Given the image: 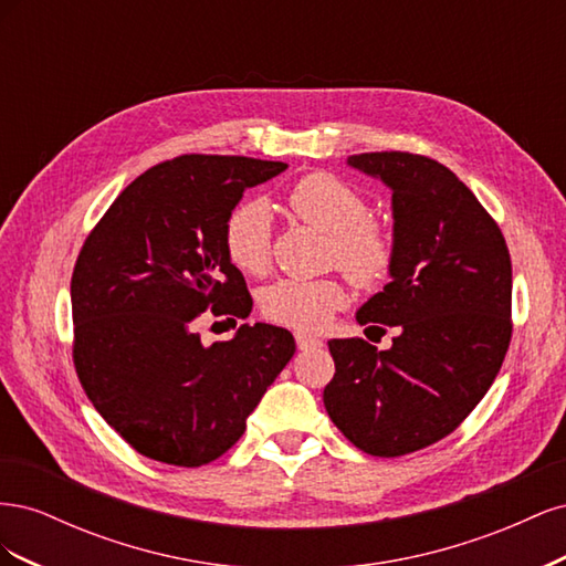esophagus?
<instances>
[{
    "label": "esophagus",
    "instance_id": "obj_1",
    "mask_svg": "<svg viewBox=\"0 0 566 566\" xmlns=\"http://www.w3.org/2000/svg\"><path fill=\"white\" fill-rule=\"evenodd\" d=\"M295 339H297V347H300V352H310V349H318V347H323V339H321V337H316V335H310V333H297V335H295Z\"/></svg>",
    "mask_w": 566,
    "mask_h": 566
}]
</instances>
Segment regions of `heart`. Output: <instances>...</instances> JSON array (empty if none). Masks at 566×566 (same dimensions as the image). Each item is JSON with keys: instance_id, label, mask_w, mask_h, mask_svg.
Wrapping results in <instances>:
<instances>
[{"instance_id": "b5f03b06", "label": "heart", "mask_w": 566, "mask_h": 566, "mask_svg": "<svg viewBox=\"0 0 566 566\" xmlns=\"http://www.w3.org/2000/svg\"><path fill=\"white\" fill-rule=\"evenodd\" d=\"M287 210L314 229L331 235L333 260L356 283L378 281L391 262V235L368 214L366 198L347 181L328 172L302 177L287 191ZM271 214L260 200L241 202L229 214L224 248L233 266L245 273H264L271 260ZM347 302L337 281L273 283L262 295L266 318L300 331H318Z\"/></svg>"}]
</instances>
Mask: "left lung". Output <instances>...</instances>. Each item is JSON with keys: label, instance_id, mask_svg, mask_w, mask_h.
<instances>
[{"label": "left lung", "instance_id": "8db88e82", "mask_svg": "<svg viewBox=\"0 0 566 566\" xmlns=\"http://www.w3.org/2000/svg\"><path fill=\"white\" fill-rule=\"evenodd\" d=\"M347 165L389 188L394 219L389 283L356 321L399 335L389 349L331 339L323 403L356 449L397 458L451 434L493 385L512 335V264L499 224L449 167L401 150Z\"/></svg>", "mask_w": 566, "mask_h": 566}]
</instances>
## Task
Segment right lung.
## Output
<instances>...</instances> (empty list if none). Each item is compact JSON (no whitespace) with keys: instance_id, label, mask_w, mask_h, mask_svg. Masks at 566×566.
<instances>
[{"instance_id":"1","label":"right lung","mask_w":566,"mask_h":566,"mask_svg":"<svg viewBox=\"0 0 566 566\" xmlns=\"http://www.w3.org/2000/svg\"><path fill=\"white\" fill-rule=\"evenodd\" d=\"M285 169L241 156L167 160L136 177L82 245L71 281L77 378L146 458L200 468L227 453L295 354V337L269 323L214 345L198 333L208 310L233 328L250 316L224 227L248 188Z\"/></svg>"}]
</instances>
